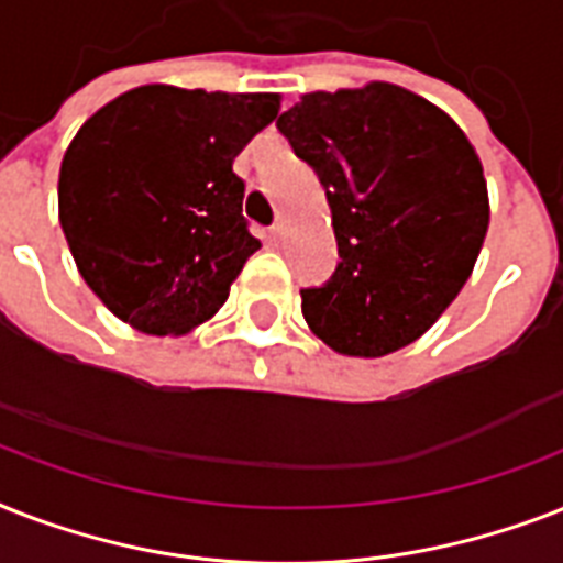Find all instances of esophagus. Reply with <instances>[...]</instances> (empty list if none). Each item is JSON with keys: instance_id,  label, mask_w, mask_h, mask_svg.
Listing matches in <instances>:
<instances>
[{"instance_id": "esophagus-1", "label": "esophagus", "mask_w": 563, "mask_h": 563, "mask_svg": "<svg viewBox=\"0 0 563 563\" xmlns=\"http://www.w3.org/2000/svg\"><path fill=\"white\" fill-rule=\"evenodd\" d=\"M283 239H286V228H283V224H274V228H268V242L280 245Z\"/></svg>"}]
</instances>
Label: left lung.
Wrapping results in <instances>:
<instances>
[{
  "label": "left lung",
  "mask_w": 563,
  "mask_h": 563,
  "mask_svg": "<svg viewBox=\"0 0 563 563\" xmlns=\"http://www.w3.org/2000/svg\"><path fill=\"white\" fill-rule=\"evenodd\" d=\"M277 128L327 189L342 256L333 280L300 291L309 330L360 360L420 339L462 291L488 233L471 140L388 81L303 92Z\"/></svg>",
  "instance_id": "left-lung-1"
}]
</instances>
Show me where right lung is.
I'll use <instances>...</instances> for the list:
<instances>
[{
	"mask_svg": "<svg viewBox=\"0 0 563 563\" xmlns=\"http://www.w3.org/2000/svg\"><path fill=\"white\" fill-rule=\"evenodd\" d=\"M277 113V92L145 84L78 128L57 219L84 283L119 321L187 335L219 312L260 247L233 161Z\"/></svg>",
	"mask_w": 563,
	"mask_h": 563,
	"instance_id": "obj_1",
	"label": "right lung"
}]
</instances>
